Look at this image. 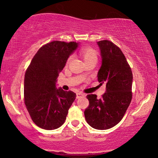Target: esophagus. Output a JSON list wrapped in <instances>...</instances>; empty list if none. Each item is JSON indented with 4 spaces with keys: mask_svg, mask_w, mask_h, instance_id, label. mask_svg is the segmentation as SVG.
Segmentation results:
<instances>
[{
    "mask_svg": "<svg viewBox=\"0 0 158 158\" xmlns=\"http://www.w3.org/2000/svg\"><path fill=\"white\" fill-rule=\"evenodd\" d=\"M84 96H85V94H83V93H82V92L77 93V94H76V98H81V97H84Z\"/></svg>",
    "mask_w": 158,
    "mask_h": 158,
    "instance_id": "34e87169",
    "label": "esophagus"
}]
</instances>
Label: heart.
I'll list each match as a JSON object with an SVG mask.
<instances>
[{"mask_svg":"<svg viewBox=\"0 0 158 158\" xmlns=\"http://www.w3.org/2000/svg\"><path fill=\"white\" fill-rule=\"evenodd\" d=\"M81 55L83 57V60H85V62H87L90 60H97V52L94 49L91 48L90 47H85L81 49ZM71 57H69L68 60H67V63H69L71 60Z\"/></svg>","mask_w":158,"mask_h":158,"instance_id":"b5f03b06","label":"heart"}]
</instances>
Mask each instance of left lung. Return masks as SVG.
I'll return each mask as SVG.
<instances>
[{
    "label": "left lung",
    "instance_id": "8db88e82",
    "mask_svg": "<svg viewBox=\"0 0 158 158\" xmlns=\"http://www.w3.org/2000/svg\"><path fill=\"white\" fill-rule=\"evenodd\" d=\"M97 44L102 58L97 77L100 84L106 83V92L99 99L95 94L87 95L89 106L84 114L90 127L104 130L114 127L124 117L132 98L133 76L119 47L109 40Z\"/></svg>",
    "mask_w": 158,
    "mask_h": 158
}]
</instances>
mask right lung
<instances>
[{
  "label": "right lung",
  "instance_id": "add662e5",
  "mask_svg": "<svg viewBox=\"0 0 158 158\" xmlns=\"http://www.w3.org/2000/svg\"><path fill=\"white\" fill-rule=\"evenodd\" d=\"M75 42L53 41L34 56L24 77V103L32 121L40 128L52 130L64 124L76 94L56 88V80L67 60L76 49Z\"/></svg>",
  "mask_w": 158,
  "mask_h": 158
}]
</instances>
